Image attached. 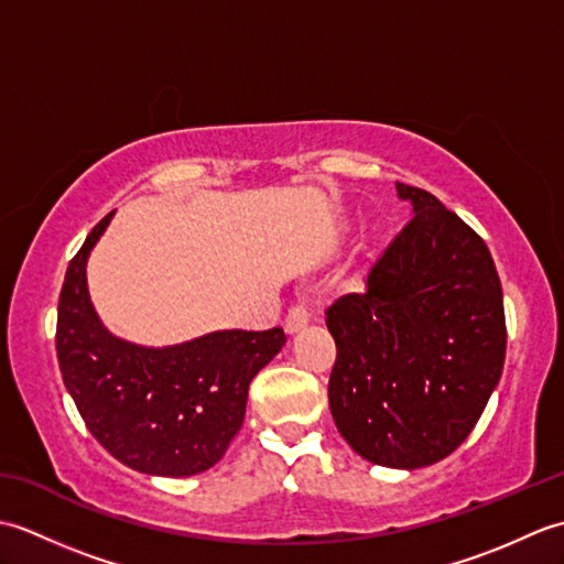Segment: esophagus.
I'll return each instance as SVG.
<instances>
[{
	"mask_svg": "<svg viewBox=\"0 0 564 564\" xmlns=\"http://www.w3.org/2000/svg\"><path fill=\"white\" fill-rule=\"evenodd\" d=\"M307 322H310V310L303 303H297L289 310V317H285V329L295 334V332H301L303 327H307Z\"/></svg>",
	"mask_w": 564,
	"mask_h": 564,
	"instance_id": "34e87169",
	"label": "esophagus"
}]
</instances>
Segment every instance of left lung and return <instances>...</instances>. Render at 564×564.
Wrapping results in <instances>:
<instances>
[{
  "instance_id": "8db88e82",
  "label": "left lung",
  "mask_w": 564,
  "mask_h": 564,
  "mask_svg": "<svg viewBox=\"0 0 564 564\" xmlns=\"http://www.w3.org/2000/svg\"><path fill=\"white\" fill-rule=\"evenodd\" d=\"M414 218L364 293L327 307L337 344L329 410L361 458L414 470L470 434L507 354L501 283L482 237L424 188L398 182Z\"/></svg>"
}]
</instances>
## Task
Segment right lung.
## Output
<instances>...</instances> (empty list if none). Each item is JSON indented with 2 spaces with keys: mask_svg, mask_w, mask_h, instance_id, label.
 I'll return each mask as SVG.
<instances>
[{
  "mask_svg": "<svg viewBox=\"0 0 564 564\" xmlns=\"http://www.w3.org/2000/svg\"><path fill=\"white\" fill-rule=\"evenodd\" d=\"M106 218L72 257L57 303L55 349L84 424L116 460L160 477L218 463L245 422L249 382L289 341L281 327L227 329L145 349L116 339L94 313L87 257Z\"/></svg>",
  "mask_w": 564,
  "mask_h": 564,
  "instance_id": "right-lung-1",
  "label": "right lung"
}]
</instances>
